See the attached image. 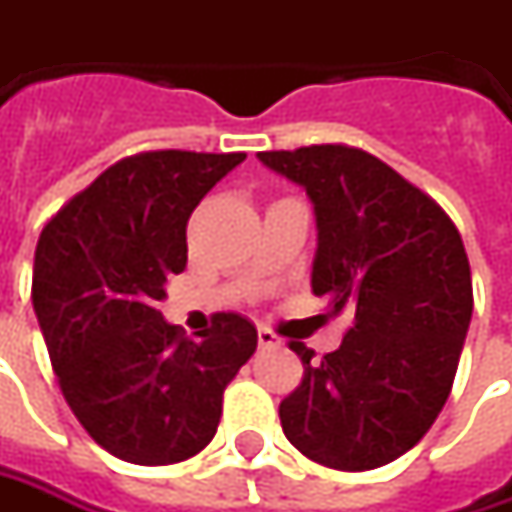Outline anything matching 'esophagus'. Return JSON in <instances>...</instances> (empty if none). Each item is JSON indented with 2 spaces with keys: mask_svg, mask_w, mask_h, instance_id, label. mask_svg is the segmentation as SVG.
<instances>
[{
  "mask_svg": "<svg viewBox=\"0 0 512 512\" xmlns=\"http://www.w3.org/2000/svg\"><path fill=\"white\" fill-rule=\"evenodd\" d=\"M257 344H260V349H272V346H280V338L272 329H260L257 332Z\"/></svg>",
  "mask_w": 512,
  "mask_h": 512,
  "instance_id": "esophagus-1",
  "label": "esophagus"
}]
</instances>
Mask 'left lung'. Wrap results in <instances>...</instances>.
Listing matches in <instances>:
<instances>
[{
    "label": "left lung",
    "mask_w": 512,
    "mask_h": 512,
    "mask_svg": "<svg viewBox=\"0 0 512 512\" xmlns=\"http://www.w3.org/2000/svg\"><path fill=\"white\" fill-rule=\"evenodd\" d=\"M306 189L318 220L312 292L355 321L321 361L298 341L303 381L280 424L323 467L361 473L412 450L456 378L473 315L461 234L430 194L352 145L260 151Z\"/></svg>",
    "instance_id": "left-lung-1"
}]
</instances>
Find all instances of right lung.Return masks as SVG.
I'll return each instance as SVG.
<instances>
[{
    "instance_id": "add662e5",
    "label": "right lung",
    "mask_w": 512,
    "mask_h": 512,
    "mask_svg": "<svg viewBox=\"0 0 512 512\" xmlns=\"http://www.w3.org/2000/svg\"><path fill=\"white\" fill-rule=\"evenodd\" d=\"M243 160L174 148L125 157L39 234L36 321L68 407L111 456L145 467L197 456L255 352V323L237 312H217L197 341L157 312L186 269L191 212Z\"/></svg>"
}]
</instances>
